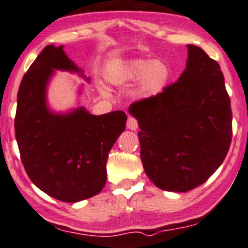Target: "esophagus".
Returning <instances> with one entry per match:
<instances>
[{"mask_svg":"<svg viewBox=\"0 0 248 248\" xmlns=\"http://www.w3.org/2000/svg\"><path fill=\"white\" fill-rule=\"evenodd\" d=\"M126 126H127V129L134 130V131H136V130L138 129V122H137V119H136L135 117H131V116H130L129 118H127Z\"/></svg>","mask_w":248,"mask_h":248,"instance_id":"1","label":"esophagus"}]
</instances>
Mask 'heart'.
I'll return each mask as SVG.
<instances>
[{
    "label": "heart",
    "instance_id": "1",
    "mask_svg": "<svg viewBox=\"0 0 248 248\" xmlns=\"http://www.w3.org/2000/svg\"><path fill=\"white\" fill-rule=\"evenodd\" d=\"M170 71L167 63L163 61L155 60H134L125 65L117 81H127L140 79V91L145 94H157L164 89L169 79ZM99 91L106 94L103 87H99Z\"/></svg>",
    "mask_w": 248,
    "mask_h": 248
}]
</instances>
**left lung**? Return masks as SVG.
Here are the masks:
<instances>
[{
  "label": "left lung",
  "instance_id": "1",
  "mask_svg": "<svg viewBox=\"0 0 248 248\" xmlns=\"http://www.w3.org/2000/svg\"><path fill=\"white\" fill-rule=\"evenodd\" d=\"M140 159L154 185L185 191L206 182L222 164L232 142L231 99L220 65L188 45L187 67L177 81L132 103Z\"/></svg>",
  "mask_w": 248,
  "mask_h": 248
}]
</instances>
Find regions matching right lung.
Instances as JSON below:
<instances>
[{"label":"right lung","mask_w":248,"mask_h":248,"mask_svg":"<svg viewBox=\"0 0 248 248\" xmlns=\"http://www.w3.org/2000/svg\"><path fill=\"white\" fill-rule=\"evenodd\" d=\"M54 70L81 72L62 46L45 47L20 84L15 137L31 182L47 195L73 203L104 188L108 153L127 117L123 111L94 116L84 108L50 112L46 87Z\"/></svg>","instance_id":"obj_1"}]
</instances>
